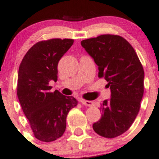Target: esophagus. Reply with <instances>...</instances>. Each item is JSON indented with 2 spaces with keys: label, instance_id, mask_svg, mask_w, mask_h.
Instances as JSON below:
<instances>
[{
  "label": "esophagus",
  "instance_id": "34e87169",
  "mask_svg": "<svg viewBox=\"0 0 159 159\" xmlns=\"http://www.w3.org/2000/svg\"><path fill=\"white\" fill-rule=\"evenodd\" d=\"M81 102L82 103V105L86 106H93V102L92 101H88V100H81Z\"/></svg>",
  "mask_w": 159,
  "mask_h": 159
}]
</instances>
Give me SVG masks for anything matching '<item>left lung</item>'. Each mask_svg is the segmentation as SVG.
Masks as SVG:
<instances>
[{
    "label": "left lung",
    "instance_id": "8db88e82",
    "mask_svg": "<svg viewBox=\"0 0 159 159\" xmlns=\"http://www.w3.org/2000/svg\"><path fill=\"white\" fill-rule=\"evenodd\" d=\"M111 90V98L101 103L99 120L94 123L95 133L114 138L125 133L138 116L144 94V72L132 46L122 36L101 35L81 42Z\"/></svg>",
    "mask_w": 159,
    "mask_h": 159
}]
</instances>
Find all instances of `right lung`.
<instances>
[{
  "mask_svg": "<svg viewBox=\"0 0 159 159\" xmlns=\"http://www.w3.org/2000/svg\"><path fill=\"white\" fill-rule=\"evenodd\" d=\"M74 43L71 39H51L32 46L18 69L17 95L35 138L50 142L64 134L66 118L78 105L73 96L50 92L57 81V64Z\"/></svg>",
  "mask_w": 159,
  "mask_h": 159,
  "instance_id": "1",
  "label": "right lung"
}]
</instances>
